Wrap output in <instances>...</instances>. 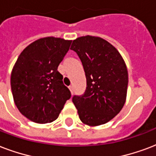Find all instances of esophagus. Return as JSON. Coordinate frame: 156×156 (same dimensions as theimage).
Returning <instances> with one entry per match:
<instances>
[{"mask_svg": "<svg viewBox=\"0 0 156 156\" xmlns=\"http://www.w3.org/2000/svg\"><path fill=\"white\" fill-rule=\"evenodd\" d=\"M69 90H70V92H71V94H72V95H73V87H72V86H69Z\"/></svg>", "mask_w": 156, "mask_h": 156, "instance_id": "esophagus-1", "label": "esophagus"}]
</instances>
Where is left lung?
Listing matches in <instances>:
<instances>
[{"label":"left lung","mask_w":156,"mask_h":156,"mask_svg":"<svg viewBox=\"0 0 156 156\" xmlns=\"http://www.w3.org/2000/svg\"><path fill=\"white\" fill-rule=\"evenodd\" d=\"M70 50L79 57L87 79L85 92L72 98L79 119L89 126L104 124L125 103L128 74L124 60L115 47L98 37H78Z\"/></svg>","instance_id":"left-lung-1"}]
</instances>
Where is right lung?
Listing matches in <instances>:
<instances>
[{
    "label": "right lung",
    "mask_w": 156,
    "mask_h": 156,
    "mask_svg": "<svg viewBox=\"0 0 156 156\" xmlns=\"http://www.w3.org/2000/svg\"><path fill=\"white\" fill-rule=\"evenodd\" d=\"M72 41L48 37L23 50L10 78L15 105L23 115L37 123L55 120L71 93L57 70Z\"/></svg>",
    "instance_id": "right-lung-1"
}]
</instances>
